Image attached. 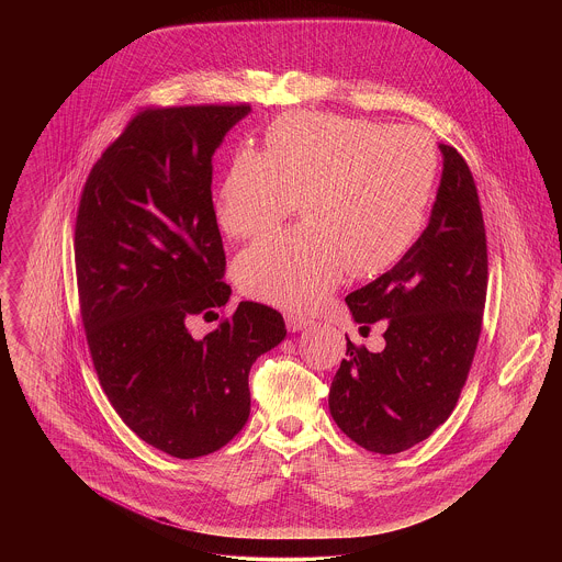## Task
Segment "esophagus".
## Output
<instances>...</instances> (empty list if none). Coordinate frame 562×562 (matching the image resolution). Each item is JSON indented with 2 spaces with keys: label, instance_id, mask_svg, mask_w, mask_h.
Returning <instances> with one entry per match:
<instances>
[{
  "label": "esophagus",
  "instance_id": "34e87169",
  "mask_svg": "<svg viewBox=\"0 0 562 562\" xmlns=\"http://www.w3.org/2000/svg\"><path fill=\"white\" fill-rule=\"evenodd\" d=\"M285 324H288V328L292 330V333H299V330H305V328H310L314 321H310V318H305V316H301V314H285Z\"/></svg>",
  "mask_w": 562,
  "mask_h": 562
}]
</instances>
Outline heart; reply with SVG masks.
Masks as SVG:
<instances>
[{
	"mask_svg": "<svg viewBox=\"0 0 562 562\" xmlns=\"http://www.w3.org/2000/svg\"><path fill=\"white\" fill-rule=\"evenodd\" d=\"M437 149L417 127L299 112L274 119L266 151L238 149L227 164L216 221L229 238H255L296 207L303 225L248 246L236 261L241 290L305 312L344 281L398 263L426 223Z\"/></svg>",
	"mask_w": 562,
	"mask_h": 562,
	"instance_id": "b5f03b06",
	"label": "heart"
}]
</instances>
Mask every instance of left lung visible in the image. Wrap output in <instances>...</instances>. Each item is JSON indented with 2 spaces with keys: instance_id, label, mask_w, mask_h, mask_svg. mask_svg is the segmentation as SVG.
Wrapping results in <instances>:
<instances>
[{
  "instance_id": "1",
  "label": "left lung",
  "mask_w": 562,
  "mask_h": 562,
  "mask_svg": "<svg viewBox=\"0 0 562 562\" xmlns=\"http://www.w3.org/2000/svg\"><path fill=\"white\" fill-rule=\"evenodd\" d=\"M441 179L422 236L401 261L346 296L352 321H383L385 348L346 341L328 408L355 443L398 454L428 439L465 385L486 299V238L470 166L441 145Z\"/></svg>"
}]
</instances>
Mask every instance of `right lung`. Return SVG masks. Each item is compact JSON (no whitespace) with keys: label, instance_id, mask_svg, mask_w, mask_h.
<instances>
[{"label":"right lung","instance_id":"obj_1","mask_svg":"<svg viewBox=\"0 0 562 562\" xmlns=\"http://www.w3.org/2000/svg\"><path fill=\"white\" fill-rule=\"evenodd\" d=\"M250 105L140 112L92 166L76 225L81 321L121 419L175 459L227 446L248 419V372L285 339L283 316L244 301L201 339L192 316L232 299L212 158Z\"/></svg>","mask_w":562,"mask_h":562}]
</instances>
